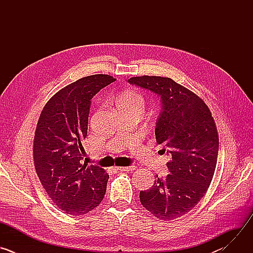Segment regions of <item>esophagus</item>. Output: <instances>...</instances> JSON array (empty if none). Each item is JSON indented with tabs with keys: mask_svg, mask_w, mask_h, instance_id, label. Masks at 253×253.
I'll return each instance as SVG.
<instances>
[{
	"mask_svg": "<svg viewBox=\"0 0 253 253\" xmlns=\"http://www.w3.org/2000/svg\"><path fill=\"white\" fill-rule=\"evenodd\" d=\"M117 169L122 171V172H130V171H134L136 169V166L135 165H130V166H127V167H118Z\"/></svg>",
	"mask_w": 253,
	"mask_h": 253,
	"instance_id": "esophagus-1",
	"label": "esophagus"
}]
</instances>
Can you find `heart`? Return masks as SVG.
<instances>
[{
	"label": "heart",
	"mask_w": 253,
	"mask_h": 253,
	"mask_svg": "<svg viewBox=\"0 0 253 253\" xmlns=\"http://www.w3.org/2000/svg\"><path fill=\"white\" fill-rule=\"evenodd\" d=\"M119 104H131V105H137L141 107L143 109L144 107V99L143 97L135 92H128L124 94L119 100H118V105Z\"/></svg>",
	"instance_id": "heart-1"
}]
</instances>
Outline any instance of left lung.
<instances>
[{
    "instance_id": "1",
    "label": "left lung",
    "mask_w": 253,
    "mask_h": 253,
    "mask_svg": "<svg viewBox=\"0 0 253 253\" xmlns=\"http://www.w3.org/2000/svg\"><path fill=\"white\" fill-rule=\"evenodd\" d=\"M128 83L149 90L160 98L161 111L155 136L170 157L169 174L159 178L140 201L155 217L172 220L189 212L204 196L218 156V134L206 104L170 78L142 76Z\"/></svg>"
}]
</instances>
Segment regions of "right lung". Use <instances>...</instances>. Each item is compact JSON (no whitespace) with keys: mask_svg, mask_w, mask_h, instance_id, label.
<instances>
[{"mask_svg":"<svg viewBox=\"0 0 253 253\" xmlns=\"http://www.w3.org/2000/svg\"><path fill=\"white\" fill-rule=\"evenodd\" d=\"M115 80L103 74L79 79L56 93L40 115L35 168L49 197L67 214L88 213L106 193L109 175L97 165L87 166L81 142L87 137L92 98Z\"/></svg>","mask_w":253,"mask_h":253,"instance_id":"add662e5","label":"right lung"}]
</instances>
